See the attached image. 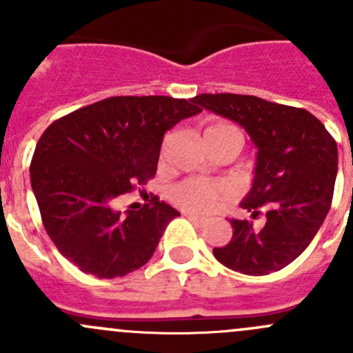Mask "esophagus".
Instances as JSON below:
<instances>
[{"label": "esophagus", "instance_id": "34e87169", "mask_svg": "<svg viewBox=\"0 0 353 353\" xmlns=\"http://www.w3.org/2000/svg\"><path fill=\"white\" fill-rule=\"evenodd\" d=\"M184 215H186V219L190 220V222H193L196 227H201V225H205V223H206V219H203V216L193 215V213H184Z\"/></svg>", "mask_w": 353, "mask_h": 353}]
</instances>
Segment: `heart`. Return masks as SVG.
I'll return each instance as SVG.
<instances>
[{
	"label": "heart",
	"mask_w": 353,
	"mask_h": 353,
	"mask_svg": "<svg viewBox=\"0 0 353 353\" xmlns=\"http://www.w3.org/2000/svg\"><path fill=\"white\" fill-rule=\"evenodd\" d=\"M203 138L216 141H227L241 150L243 147V137L239 130L229 123H213L203 131ZM170 199L176 203L179 208L188 210L194 213H206L215 208L220 201L229 198L230 190L227 184L216 183V181H198L186 179L183 183L176 184L170 190Z\"/></svg>",
	"instance_id": "1"
}]
</instances>
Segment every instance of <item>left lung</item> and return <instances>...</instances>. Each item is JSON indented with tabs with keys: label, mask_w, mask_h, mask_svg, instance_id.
<instances>
[{
	"label": "left lung",
	"mask_w": 353,
	"mask_h": 353,
	"mask_svg": "<svg viewBox=\"0 0 353 353\" xmlns=\"http://www.w3.org/2000/svg\"><path fill=\"white\" fill-rule=\"evenodd\" d=\"M194 104L241 124L258 147L252 188L241 208L261 227L230 219L232 239L213 256L234 272L268 275L285 268L325 222L338 170L336 141L309 110L254 95L199 94Z\"/></svg>",
	"instance_id": "left-lung-1"
}]
</instances>
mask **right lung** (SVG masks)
<instances>
[{
  "instance_id": "1",
  "label": "right lung",
  "mask_w": 353,
  "mask_h": 353,
  "mask_svg": "<svg viewBox=\"0 0 353 353\" xmlns=\"http://www.w3.org/2000/svg\"><path fill=\"white\" fill-rule=\"evenodd\" d=\"M201 112L193 99L123 95L73 110L37 141L30 183L58 251L97 279L124 276L154 256L179 212L154 199L124 215L116 199L157 172L163 133Z\"/></svg>"
}]
</instances>
